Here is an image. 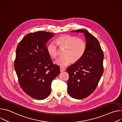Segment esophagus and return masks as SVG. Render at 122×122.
<instances>
[{"mask_svg":"<svg viewBox=\"0 0 122 122\" xmlns=\"http://www.w3.org/2000/svg\"><path fill=\"white\" fill-rule=\"evenodd\" d=\"M60 72H63L65 71V68L63 67H60Z\"/></svg>","mask_w":122,"mask_h":122,"instance_id":"esophagus-1","label":"esophagus"}]
</instances>
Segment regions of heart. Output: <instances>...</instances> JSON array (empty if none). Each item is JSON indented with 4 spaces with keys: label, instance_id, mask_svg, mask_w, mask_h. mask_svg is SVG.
Listing matches in <instances>:
<instances>
[{
    "label": "heart",
    "instance_id": "heart-1",
    "mask_svg": "<svg viewBox=\"0 0 122 122\" xmlns=\"http://www.w3.org/2000/svg\"><path fill=\"white\" fill-rule=\"evenodd\" d=\"M65 49L64 56L59 58L56 62L58 65L65 66L72 62H76L83 56L86 49V43L81 38L71 35H63L58 37L56 42H51L47 46L48 53L54 58L58 55V46Z\"/></svg>",
    "mask_w": 122,
    "mask_h": 122
}]
</instances>
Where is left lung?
<instances>
[{
  "instance_id": "obj_1",
  "label": "left lung",
  "mask_w": 122,
  "mask_h": 122,
  "mask_svg": "<svg viewBox=\"0 0 122 122\" xmlns=\"http://www.w3.org/2000/svg\"><path fill=\"white\" fill-rule=\"evenodd\" d=\"M71 31L83 33L86 41L83 56L67 68L68 94L74 98L81 99L90 95L97 88L103 73L104 54L98 40L88 31Z\"/></svg>"
}]
</instances>
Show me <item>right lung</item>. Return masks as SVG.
<instances>
[{
    "label": "right lung",
    "mask_w": 122,
    "mask_h": 122,
    "mask_svg": "<svg viewBox=\"0 0 122 122\" xmlns=\"http://www.w3.org/2000/svg\"><path fill=\"white\" fill-rule=\"evenodd\" d=\"M54 35L41 31L30 33L16 48L14 68L19 84L26 94L38 100L50 95L51 82L60 73V67L53 64L45 45Z\"/></svg>",
    "instance_id": "right-lung-1"
}]
</instances>
